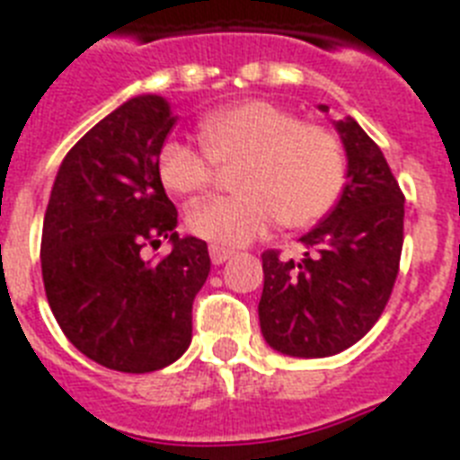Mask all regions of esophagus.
Listing matches in <instances>:
<instances>
[{
    "mask_svg": "<svg viewBox=\"0 0 460 460\" xmlns=\"http://www.w3.org/2000/svg\"><path fill=\"white\" fill-rule=\"evenodd\" d=\"M234 252L229 248H219V245H209V260H212V265H224L226 260L231 258Z\"/></svg>",
    "mask_w": 460,
    "mask_h": 460,
    "instance_id": "esophagus-1",
    "label": "esophagus"
}]
</instances>
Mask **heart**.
I'll list each match as a JSON object with an SVG mask.
<instances>
[{
	"label": "heart",
	"mask_w": 460,
	"mask_h": 460,
	"mask_svg": "<svg viewBox=\"0 0 460 460\" xmlns=\"http://www.w3.org/2000/svg\"><path fill=\"white\" fill-rule=\"evenodd\" d=\"M202 147L169 138L157 173L173 195H193L215 176V164H236V195H217L190 208L186 226L219 248L265 236L274 224L310 226L329 215L346 183V157L334 133L279 104L245 100L212 111L200 124Z\"/></svg>",
	"instance_id": "1"
}]
</instances>
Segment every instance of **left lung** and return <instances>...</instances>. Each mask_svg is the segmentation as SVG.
<instances>
[{
    "label": "left lung",
    "mask_w": 460,
    "mask_h": 460,
    "mask_svg": "<svg viewBox=\"0 0 460 460\" xmlns=\"http://www.w3.org/2000/svg\"><path fill=\"white\" fill-rule=\"evenodd\" d=\"M320 111H329L320 104ZM346 150V186L334 209L301 236L298 262L262 255L260 329L274 350L327 358L360 341L379 320L399 274L403 193L377 143L356 119L334 121Z\"/></svg>",
    "instance_id": "8db88e82"
}]
</instances>
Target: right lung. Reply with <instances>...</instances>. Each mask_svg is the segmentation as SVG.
<instances>
[{
	"mask_svg": "<svg viewBox=\"0 0 460 460\" xmlns=\"http://www.w3.org/2000/svg\"><path fill=\"white\" fill-rule=\"evenodd\" d=\"M176 119L164 97L126 100L68 150L47 205V301L68 341L110 370H162L193 336L208 243L179 236V212L157 173ZM164 237L172 243L166 259L142 258L146 244Z\"/></svg>",
	"mask_w": 460,
	"mask_h": 460,
	"instance_id": "right-lung-1",
	"label": "right lung"
}]
</instances>
